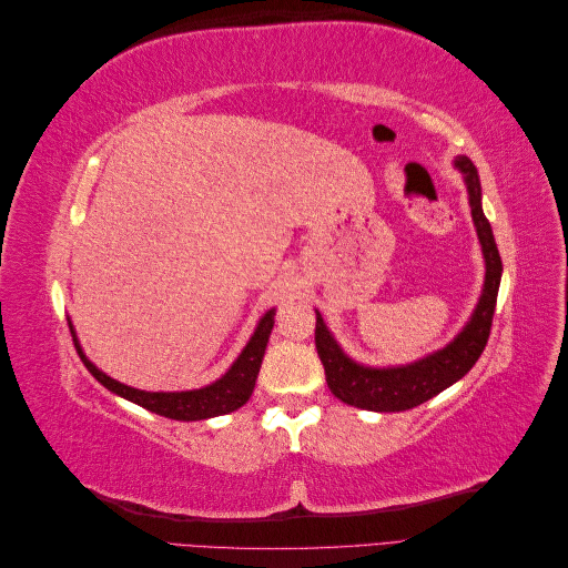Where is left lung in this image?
Masks as SVG:
<instances>
[{
	"mask_svg": "<svg viewBox=\"0 0 568 568\" xmlns=\"http://www.w3.org/2000/svg\"><path fill=\"white\" fill-rule=\"evenodd\" d=\"M457 165L462 173L467 175L471 217L486 255L484 296L478 301L471 322L464 326V332L448 348L428 355L415 365L395 369H369L363 365H355L353 359L341 353L332 334L326 332L322 315L317 313L315 346L324 365L326 386H329L336 398L346 405L372 412H403L417 407L426 400H432L434 395L453 386L455 382H459L462 376L476 365V359L486 348L495 315L497 288H500L503 277V261L495 244L490 222L486 220L484 211H480V182L476 165L467 156H462Z\"/></svg>",
	"mask_w": 568,
	"mask_h": 568,
	"instance_id": "obj_1",
	"label": "left lung"
}]
</instances>
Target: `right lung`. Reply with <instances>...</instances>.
I'll use <instances>...</instances> for the list:
<instances>
[{"label": "right lung", "instance_id": "obj_1", "mask_svg": "<svg viewBox=\"0 0 568 568\" xmlns=\"http://www.w3.org/2000/svg\"><path fill=\"white\" fill-rule=\"evenodd\" d=\"M272 324H274V313L270 311L261 320V324H257V329H255L253 338L248 341L244 353L239 355L232 369L222 376L220 382H215L213 386L199 388V390H182V393H146V390L130 388L125 384L111 379V376H106L104 372H99L90 363V359L82 355L78 343H75V348H78V355L84 363V367H88L94 379L99 384H104L109 390L123 395V398L136 403L144 409L156 412V415H161V417L178 419V422H196V419L227 415V412L239 409L251 398L257 372H261V365H263V355L267 348Z\"/></svg>", "mask_w": 568, "mask_h": 568}]
</instances>
